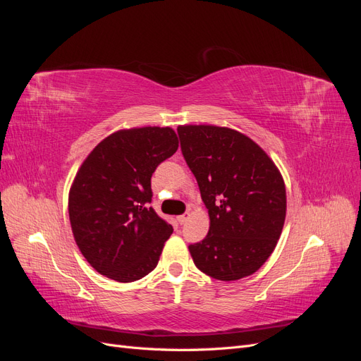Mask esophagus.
<instances>
[{"mask_svg": "<svg viewBox=\"0 0 361 361\" xmlns=\"http://www.w3.org/2000/svg\"><path fill=\"white\" fill-rule=\"evenodd\" d=\"M188 218H190V214H183V215L178 216V221H179V224H185V223H187Z\"/></svg>", "mask_w": 361, "mask_h": 361, "instance_id": "1", "label": "esophagus"}]
</instances>
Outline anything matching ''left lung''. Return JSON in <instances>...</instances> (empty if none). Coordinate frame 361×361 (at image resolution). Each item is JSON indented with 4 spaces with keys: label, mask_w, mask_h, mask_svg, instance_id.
<instances>
[{
    "label": "left lung",
    "mask_w": 361,
    "mask_h": 361,
    "mask_svg": "<svg viewBox=\"0 0 361 361\" xmlns=\"http://www.w3.org/2000/svg\"><path fill=\"white\" fill-rule=\"evenodd\" d=\"M185 161L209 214V232L190 253L206 276H251L274 251L286 218V187L267 152L235 129L178 126Z\"/></svg>",
    "instance_id": "1"
}]
</instances>
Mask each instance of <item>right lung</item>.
I'll list each match as a JSON object with an SVG mask.
<instances>
[{
	"label": "right lung",
	"mask_w": 361,
	"mask_h": 361,
	"mask_svg": "<svg viewBox=\"0 0 361 361\" xmlns=\"http://www.w3.org/2000/svg\"><path fill=\"white\" fill-rule=\"evenodd\" d=\"M179 147L169 126L120 129L84 159L69 191L75 243L99 274L130 283L158 265L171 224L147 207L150 178Z\"/></svg>",
	"instance_id": "obj_1"
}]
</instances>
